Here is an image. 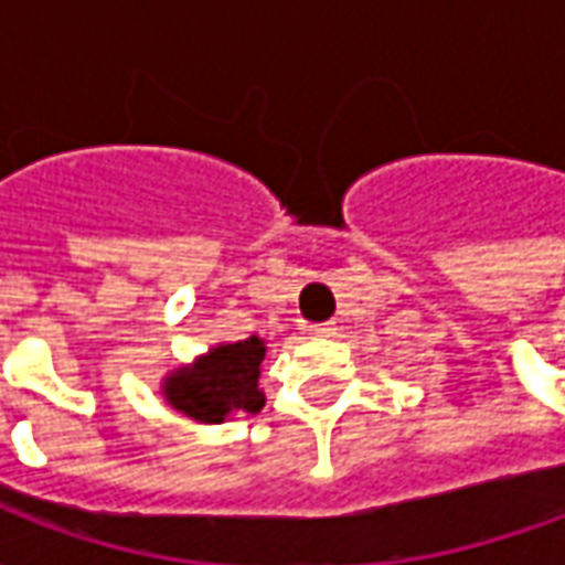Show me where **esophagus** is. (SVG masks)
Segmentation results:
<instances>
[{"mask_svg": "<svg viewBox=\"0 0 565 565\" xmlns=\"http://www.w3.org/2000/svg\"><path fill=\"white\" fill-rule=\"evenodd\" d=\"M308 332L318 335V339H330V335H335V323H315Z\"/></svg>", "mask_w": 565, "mask_h": 565, "instance_id": "1", "label": "esophagus"}]
</instances>
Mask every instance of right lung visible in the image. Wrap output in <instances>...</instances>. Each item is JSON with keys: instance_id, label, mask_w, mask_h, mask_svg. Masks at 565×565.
<instances>
[{"instance_id": "add662e5", "label": "right lung", "mask_w": 565, "mask_h": 565, "mask_svg": "<svg viewBox=\"0 0 565 565\" xmlns=\"http://www.w3.org/2000/svg\"><path fill=\"white\" fill-rule=\"evenodd\" d=\"M263 356L266 348L257 335L245 342L221 344L193 369L174 372L166 381V396L178 412L205 424H217L233 412L257 415L266 403L257 387Z\"/></svg>"}]
</instances>
